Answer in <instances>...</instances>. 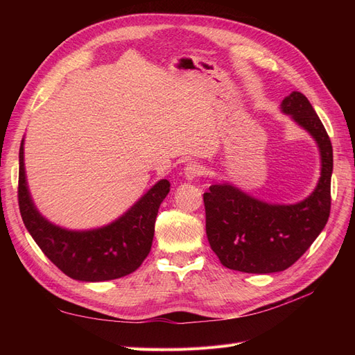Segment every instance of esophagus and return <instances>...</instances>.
Wrapping results in <instances>:
<instances>
[{
  "label": "esophagus",
  "mask_w": 355,
  "mask_h": 355,
  "mask_svg": "<svg viewBox=\"0 0 355 355\" xmlns=\"http://www.w3.org/2000/svg\"><path fill=\"white\" fill-rule=\"evenodd\" d=\"M202 171H204V167L200 163H197V161H189L184 168V176L188 180H194L202 175Z\"/></svg>",
  "instance_id": "1"
}]
</instances>
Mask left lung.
I'll list each match as a JSON object with an SVG mask.
<instances>
[{
    "label": "left lung",
    "instance_id": "obj_1",
    "mask_svg": "<svg viewBox=\"0 0 355 355\" xmlns=\"http://www.w3.org/2000/svg\"><path fill=\"white\" fill-rule=\"evenodd\" d=\"M282 112L315 141L321 171L315 189L296 204L254 198L228 182L204 192L206 232L223 266L249 274L280 272L292 266L326 227L330 214L333 149L323 123L302 93L292 92Z\"/></svg>",
    "mask_w": 355,
    "mask_h": 355
}]
</instances>
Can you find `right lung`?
I'll use <instances>...</instances> for the list:
<instances>
[{
	"mask_svg": "<svg viewBox=\"0 0 355 355\" xmlns=\"http://www.w3.org/2000/svg\"><path fill=\"white\" fill-rule=\"evenodd\" d=\"M25 139L19 149V209L31 237L59 270L78 282H108L132 274L151 250L159 204L170 184L161 179L114 222L93 230H67L35 207L25 171Z\"/></svg>",
	"mask_w": 355,
	"mask_h": 355,
	"instance_id": "add662e5",
	"label": "right lung"
}]
</instances>
